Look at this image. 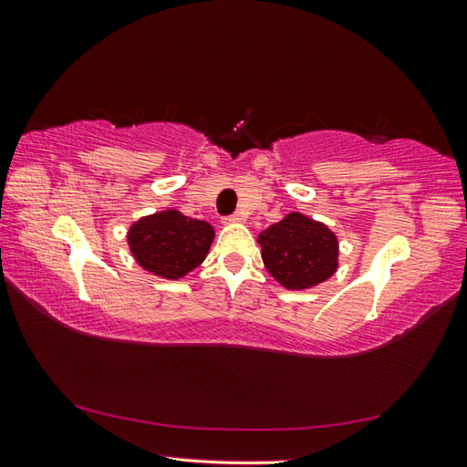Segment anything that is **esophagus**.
Listing matches in <instances>:
<instances>
[{"label":"esophagus","mask_w":467,"mask_h":467,"mask_svg":"<svg viewBox=\"0 0 467 467\" xmlns=\"http://www.w3.org/2000/svg\"><path fill=\"white\" fill-rule=\"evenodd\" d=\"M244 220V216L241 214V212H234V214H231V216H226L224 218V223H228V224H234V223H243Z\"/></svg>","instance_id":"34e87169"}]
</instances>
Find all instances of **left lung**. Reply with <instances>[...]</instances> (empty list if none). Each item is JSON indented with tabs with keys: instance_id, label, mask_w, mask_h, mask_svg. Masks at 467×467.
Returning <instances> with one entry per match:
<instances>
[{
	"instance_id": "8db88e82",
	"label": "left lung",
	"mask_w": 467,
	"mask_h": 467,
	"mask_svg": "<svg viewBox=\"0 0 467 467\" xmlns=\"http://www.w3.org/2000/svg\"><path fill=\"white\" fill-rule=\"evenodd\" d=\"M259 244L267 272L288 290L317 286L337 270L336 234L298 212L265 228Z\"/></svg>"
}]
</instances>
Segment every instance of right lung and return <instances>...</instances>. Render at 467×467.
I'll return each instance as SVG.
<instances>
[{
    "instance_id": "1",
    "label": "right lung",
    "mask_w": 467,
    "mask_h": 467,
    "mask_svg": "<svg viewBox=\"0 0 467 467\" xmlns=\"http://www.w3.org/2000/svg\"><path fill=\"white\" fill-rule=\"evenodd\" d=\"M214 241V228L177 210L140 218L128 233L130 249L146 272L179 280L195 270Z\"/></svg>"
}]
</instances>
